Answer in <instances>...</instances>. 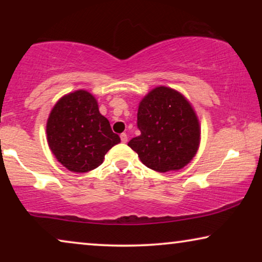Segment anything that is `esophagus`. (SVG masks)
<instances>
[{"mask_svg": "<svg viewBox=\"0 0 262 262\" xmlns=\"http://www.w3.org/2000/svg\"><path fill=\"white\" fill-rule=\"evenodd\" d=\"M120 139H121V143H127V135L126 134H121Z\"/></svg>", "mask_w": 262, "mask_h": 262, "instance_id": "esophagus-1", "label": "esophagus"}]
</instances>
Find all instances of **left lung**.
Listing matches in <instances>:
<instances>
[{
  "label": "left lung",
  "instance_id": "left-lung-1",
  "mask_svg": "<svg viewBox=\"0 0 262 262\" xmlns=\"http://www.w3.org/2000/svg\"><path fill=\"white\" fill-rule=\"evenodd\" d=\"M138 137L128 146L150 169L166 173L191 162L200 143L198 117L186 98L168 87H156L139 102Z\"/></svg>",
  "mask_w": 262,
  "mask_h": 262
}]
</instances>
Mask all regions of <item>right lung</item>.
I'll return each instance as SVG.
<instances>
[{
    "instance_id": "right-lung-1",
    "label": "right lung",
    "mask_w": 262,
    "mask_h": 262,
    "mask_svg": "<svg viewBox=\"0 0 262 262\" xmlns=\"http://www.w3.org/2000/svg\"><path fill=\"white\" fill-rule=\"evenodd\" d=\"M50 149L67 169L85 173L103 162L106 152L120 142L96 99L83 89L64 95L46 124Z\"/></svg>"
}]
</instances>
